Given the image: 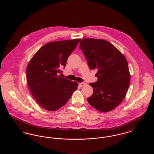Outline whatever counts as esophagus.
Listing matches in <instances>:
<instances>
[{
    "label": "esophagus",
    "mask_w": 154,
    "mask_h": 154,
    "mask_svg": "<svg viewBox=\"0 0 154 154\" xmlns=\"http://www.w3.org/2000/svg\"><path fill=\"white\" fill-rule=\"evenodd\" d=\"M79 85H80L81 87H84V86H85V85H87V83L84 82H80V83L79 84Z\"/></svg>",
    "instance_id": "esophagus-1"
}]
</instances>
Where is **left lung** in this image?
I'll return each instance as SVG.
<instances>
[{"label": "left lung", "instance_id": "obj_1", "mask_svg": "<svg viewBox=\"0 0 154 154\" xmlns=\"http://www.w3.org/2000/svg\"><path fill=\"white\" fill-rule=\"evenodd\" d=\"M90 69H97V80L90 83L94 93L87 98L96 110L108 112L122 102L131 80L128 62L110 42L102 39L84 38L80 43Z\"/></svg>", "mask_w": 154, "mask_h": 154}]
</instances>
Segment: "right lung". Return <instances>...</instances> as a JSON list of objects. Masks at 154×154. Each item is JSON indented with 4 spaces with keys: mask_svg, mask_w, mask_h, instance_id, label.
<instances>
[{
    "mask_svg": "<svg viewBox=\"0 0 154 154\" xmlns=\"http://www.w3.org/2000/svg\"><path fill=\"white\" fill-rule=\"evenodd\" d=\"M80 38L52 42L44 45L31 59L26 68L30 92L45 110L55 111L68 102L78 83L62 77L68 57Z\"/></svg>",
    "mask_w": 154,
    "mask_h": 154,
    "instance_id": "1",
    "label": "right lung"
}]
</instances>
